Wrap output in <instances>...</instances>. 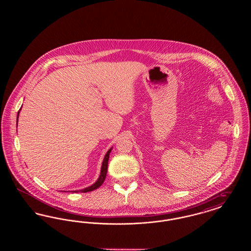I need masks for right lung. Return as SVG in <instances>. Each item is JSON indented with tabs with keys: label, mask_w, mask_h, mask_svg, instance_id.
Returning a JSON list of instances; mask_svg holds the SVG:
<instances>
[{
	"label": "right lung",
	"mask_w": 251,
	"mask_h": 251,
	"mask_svg": "<svg viewBox=\"0 0 251 251\" xmlns=\"http://www.w3.org/2000/svg\"><path fill=\"white\" fill-rule=\"evenodd\" d=\"M18 115H19V114H18ZM17 124H18V122H17ZM111 151H112V149H110V150L108 151L107 153L104 156V159H103V162H102V166H101V170H100V175L99 179L96 181L95 183L92 184L91 186L87 187V188H84L83 190H80V191L77 190V191L72 192H76V193H78V192H83V193H86V192L93 191V190H95L97 188H99V187L103 183L104 179L106 178V174H107L108 160H109V155H110Z\"/></svg>",
	"instance_id": "right-lung-1"
}]
</instances>
